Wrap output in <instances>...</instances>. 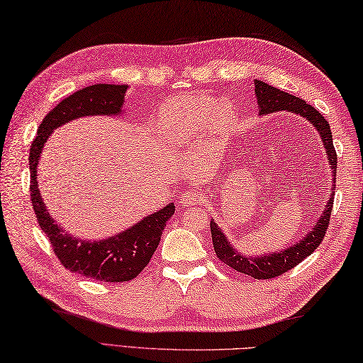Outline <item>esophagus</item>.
Returning <instances> with one entry per match:
<instances>
[{
	"mask_svg": "<svg viewBox=\"0 0 363 363\" xmlns=\"http://www.w3.org/2000/svg\"><path fill=\"white\" fill-rule=\"evenodd\" d=\"M182 203L184 205H196V203H201L203 201V194L202 191L199 189H184L182 192V197H180Z\"/></svg>",
	"mask_w": 363,
	"mask_h": 363,
	"instance_id": "1",
	"label": "esophagus"
}]
</instances>
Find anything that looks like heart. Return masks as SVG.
I'll return each mask as SVG.
<instances>
[{
	"label": "heart",
	"instance_id": "heart-1",
	"mask_svg": "<svg viewBox=\"0 0 363 363\" xmlns=\"http://www.w3.org/2000/svg\"><path fill=\"white\" fill-rule=\"evenodd\" d=\"M210 116L218 125L233 119V106L227 100L218 101L208 95H189L169 101L162 109V131L172 143L180 144L201 131Z\"/></svg>",
	"mask_w": 363,
	"mask_h": 363
}]
</instances>
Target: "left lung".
Here are the masks:
<instances>
[{
  "label": "left lung",
  "mask_w": 363,
  "mask_h": 363,
  "mask_svg": "<svg viewBox=\"0 0 363 363\" xmlns=\"http://www.w3.org/2000/svg\"><path fill=\"white\" fill-rule=\"evenodd\" d=\"M254 84H255V95H257L258 106H260L258 108V114L260 116L285 109V111H290V113L299 114L304 117V119H307L310 123H313L316 131L320 133L324 149H326L330 171L334 172V177H335L337 175V152L334 149V140H332V131L329 127V122L324 119L320 111L315 109L312 105H308V103L302 99L294 97V95L280 91L277 87L266 84L260 79H255ZM332 205H334V191H332V196L326 205V210H324L321 218L318 219V223L312 227V230L304 236V240H301L298 244H293L291 247H288L285 250H280V252L255 257V258L241 255L238 250L232 247L230 241H227V236L218 227V224L211 219L210 228H211L214 252H216L220 262L225 263L227 266H230V268H233L235 271L242 272V274H247L258 280L274 279L280 274H284V272L290 271L296 264H299L304 258H307L318 246H320L330 223Z\"/></svg>",
  "instance_id": "1"
}]
</instances>
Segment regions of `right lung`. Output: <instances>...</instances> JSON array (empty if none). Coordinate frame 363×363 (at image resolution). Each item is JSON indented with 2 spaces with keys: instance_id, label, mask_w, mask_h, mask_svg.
Segmentation results:
<instances>
[{
  "instance_id": "right-lung-1",
  "label": "right lung",
  "mask_w": 363,
  "mask_h": 363,
  "mask_svg": "<svg viewBox=\"0 0 363 363\" xmlns=\"http://www.w3.org/2000/svg\"><path fill=\"white\" fill-rule=\"evenodd\" d=\"M128 86L94 84L77 91L50 111L42 121L29 149L31 203L39 225L50 240L53 252L65 269L101 282H128L139 276L157 250L166 220L175 205L169 203L122 233L100 241L75 238L50 216L37 186V164L48 136L61 125L84 116H119Z\"/></svg>"
}]
</instances>
